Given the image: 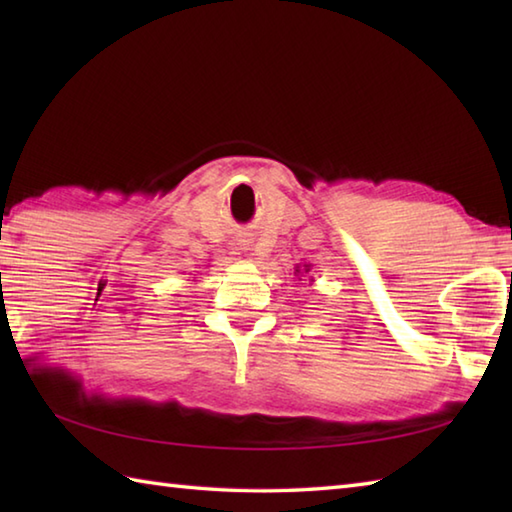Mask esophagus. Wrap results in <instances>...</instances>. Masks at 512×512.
Masks as SVG:
<instances>
[{"instance_id": "34e87169", "label": "esophagus", "mask_w": 512, "mask_h": 512, "mask_svg": "<svg viewBox=\"0 0 512 512\" xmlns=\"http://www.w3.org/2000/svg\"><path fill=\"white\" fill-rule=\"evenodd\" d=\"M235 246H237V250H242V253H248L250 246H253V242H250V237L239 235V237L235 239Z\"/></svg>"}]
</instances>
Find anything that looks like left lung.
<instances>
[{"label": "left lung", "instance_id": "1", "mask_svg": "<svg viewBox=\"0 0 512 512\" xmlns=\"http://www.w3.org/2000/svg\"><path fill=\"white\" fill-rule=\"evenodd\" d=\"M310 270H312L310 264H303V266L297 264V266H295V275H297V277H299V275H301V277H303V275H310ZM312 281H314V279H312Z\"/></svg>", "mask_w": 512, "mask_h": 512}]
</instances>
